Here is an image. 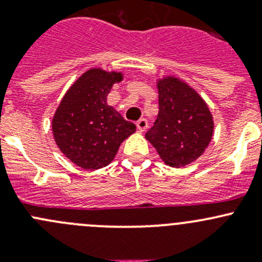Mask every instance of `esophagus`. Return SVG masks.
Returning a JSON list of instances; mask_svg holds the SVG:
<instances>
[{
  "label": "esophagus",
  "mask_w": 262,
  "mask_h": 262,
  "mask_svg": "<svg viewBox=\"0 0 262 262\" xmlns=\"http://www.w3.org/2000/svg\"><path fill=\"white\" fill-rule=\"evenodd\" d=\"M136 125H137V128H138L139 132H144V130H147V128H148V121L146 120V119H139V120L136 123Z\"/></svg>",
  "instance_id": "34e87169"
}]
</instances>
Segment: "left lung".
Segmentation results:
<instances>
[{"instance_id":"obj_1","label":"left lung","mask_w":262,"mask_h":262,"mask_svg":"<svg viewBox=\"0 0 262 262\" xmlns=\"http://www.w3.org/2000/svg\"><path fill=\"white\" fill-rule=\"evenodd\" d=\"M160 112L146 138L171 167H184L204 153L214 123L208 105L195 90L175 77L158 81Z\"/></svg>"}]
</instances>
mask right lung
Wrapping results in <instances>:
<instances>
[{
  "label": "right lung",
  "instance_id": "1",
  "mask_svg": "<svg viewBox=\"0 0 262 262\" xmlns=\"http://www.w3.org/2000/svg\"><path fill=\"white\" fill-rule=\"evenodd\" d=\"M121 73L92 68L66 92L53 116L55 143L73 163L86 170L105 167L136 125L106 102L107 94Z\"/></svg>",
  "mask_w": 262,
  "mask_h": 262
}]
</instances>
